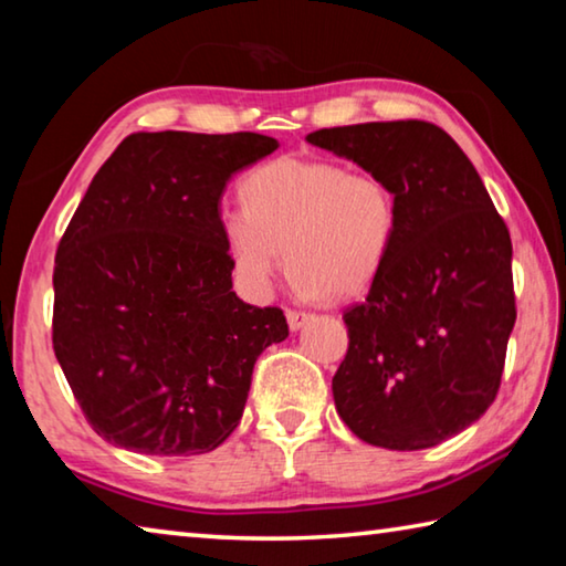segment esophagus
<instances>
[{"label":"esophagus","mask_w":566,"mask_h":566,"mask_svg":"<svg viewBox=\"0 0 566 566\" xmlns=\"http://www.w3.org/2000/svg\"><path fill=\"white\" fill-rule=\"evenodd\" d=\"M310 317H312V314L290 310V312H286V324H290V329H292V332H296V329H302V327H304L306 319H310Z\"/></svg>","instance_id":"34e87169"}]
</instances>
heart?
Segmentation results:
<instances>
[{"label":"heart","mask_w":566,"mask_h":566,"mask_svg":"<svg viewBox=\"0 0 566 566\" xmlns=\"http://www.w3.org/2000/svg\"><path fill=\"white\" fill-rule=\"evenodd\" d=\"M244 207L219 217L234 274L252 294L284 266L304 296H354L377 280L397 237V197L375 171L282 157L242 185Z\"/></svg>","instance_id":"obj_1"}]
</instances>
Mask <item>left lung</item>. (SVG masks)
<instances>
[{
	"instance_id": "left-lung-1",
	"label": "left lung",
	"mask_w": 566,
	"mask_h": 566,
	"mask_svg": "<svg viewBox=\"0 0 566 566\" xmlns=\"http://www.w3.org/2000/svg\"><path fill=\"white\" fill-rule=\"evenodd\" d=\"M306 142L375 171L397 197L387 262L367 300L344 312L349 349L334 405L361 442L434 447L474 424L500 389L516 319L510 229L434 124H349Z\"/></svg>"
}]
</instances>
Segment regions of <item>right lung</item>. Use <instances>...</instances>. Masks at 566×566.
Returning a JSON list of instances; mask_svg holds the SVG:
<instances>
[{
	"instance_id": "add662e5",
	"label": "right lung",
	"mask_w": 566,
	"mask_h": 566,
	"mask_svg": "<svg viewBox=\"0 0 566 566\" xmlns=\"http://www.w3.org/2000/svg\"><path fill=\"white\" fill-rule=\"evenodd\" d=\"M276 147L254 132H139L94 175L56 249L52 342L109 444L191 457L237 429L256 357L290 327L232 292L219 202Z\"/></svg>"
}]
</instances>
